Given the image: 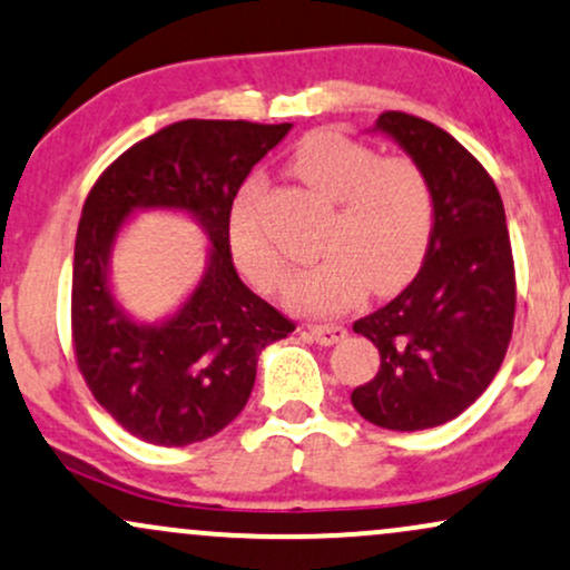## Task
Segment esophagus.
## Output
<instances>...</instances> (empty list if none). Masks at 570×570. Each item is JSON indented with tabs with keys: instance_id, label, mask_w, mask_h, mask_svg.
Here are the masks:
<instances>
[{
	"instance_id": "1",
	"label": "esophagus",
	"mask_w": 570,
	"mask_h": 570,
	"mask_svg": "<svg viewBox=\"0 0 570 570\" xmlns=\"http://www.w3.org/2000/svg\"><path fill=\"white\" fill-rule=\"evenodd\" d=\"M309 336L317 341V344L333 346L346 336V327H341V325H309Z\"/></svg>"
}]
</instances>
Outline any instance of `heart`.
Returning a JSON list of instances; mask_svg holds the SVG:
<instances>
[{"mask_svg": "<svg viewBox=\"0 0 570 570\" xmlns=\"http://www.w3.org/2000/svg\"><path fill=\"white\" fill-rule=\"evenodd\" d=\"M291 170L333 203L320 253L323 261L298 272L285 287V304L312 314H338L371 287L392 293L419 272L434 229L432 186L416 163L379 157L376 149L344 132L306 136ZM264 180L250 176L234 197L226 237L239 272L258 291L285 277V258L261 220Z\"/></svg>", "mask_w": 570, "mask_h": 570, "instance_id": "1", "label": "heart"}]
</instances>
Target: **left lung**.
Returning <instances> with one entry per match:
<instances>
[{"label": "left lung", "mask_w": 570, "mask_h": 570, "mask_svg": "<svg viewBox=\"0 0 570 570\" xmlns=\"http://www.w3.org/2000/svg\"><path fill=\"white\" fill-rule=\"evenodd\" d=\"M373 130L397 140L430 180L434 229L413 283L352 325L381 357L352 405L384 430H432L488 390L510 346L514 261L504 203L485 167L443 127L384 111Z\"/></svg>", "instance_id": "left-lung-1"}]
</instances>
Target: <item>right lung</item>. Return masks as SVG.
<instances>
[{
	"instance_id": "add662e5",
	"label": "right lung",
	"mask_w": 570,
	"mask_h": 570,
	"mask_svg": "<svg viewBox=\"0 0 570 570\" xmlns=\"http://www.w3.org/2000/svg\"><path fill=\"white\" fill-rule=\"evenodd\" d=\"M291 122L184 119L138 140L87 194L73 245L71 336L92 397L151 445L184 448L239 416L258 354L296 331L234 269L226 220L239 186ZM176 209L206 232V272L170 318L138 324L110 291V250L126 218Z\"/></svg>"
}]
</instances>
